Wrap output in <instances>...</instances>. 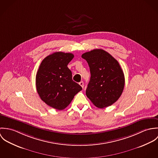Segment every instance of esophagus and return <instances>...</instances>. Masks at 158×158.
I'll return each instance as SVG.
<instances>
[{"label": "esophagus", "instance_id": "obj_1", "mask_svg": "<svg viewBox=\"0 0 158 158\" xmlns=\"http://www.w3.org/2000/svg\"><path fill=\"white\" fill-rule=\"evenodd\" d=\"M79 85L82 87V88H84V83H83V81H80V82L79 83Z\"/></svg>", "mask_w": 158, "mask_h": 158}]
</instances>
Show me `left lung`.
<instances>
[{
    "mask_svg": "<svg viewBox=\"0 0 158 158\" xmlns=\"http://www.w3.org/2000/svg\"><path fill=\"white\" fill-rule=\"evenodd\" d=\"M81 57L90 69L86 96L98 108L111 106L119 98L125 86L124 73L118 62L102 49H94Z\"/></svg>",
    "mask_w": 158,
    "mask_h": 158,
    "instance_id": "left-lung-1",
    "label": "left lung"
}]
</instances>
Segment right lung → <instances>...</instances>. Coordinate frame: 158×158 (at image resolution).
I'll return each mask as SVG.
<instances>
[{
  "label": "right lung",
  "mask_w": 158,
  "mask_h": 158,
  "mask_svg": "<svg viewBox=\"0 0 158 158\" xmlns=\"http://www.w3.org/2000/svg\"><path fill=\"white\" fill-rule=\"evenodd\" d=\"M73 57L71 53L55 52L42 61L36 75V90L41 99L57 110L65 109L82 89L72 80L68 68Z\"/></svg>",
  "instance_id": "add662e5"
}]
</instances>
